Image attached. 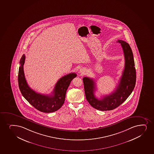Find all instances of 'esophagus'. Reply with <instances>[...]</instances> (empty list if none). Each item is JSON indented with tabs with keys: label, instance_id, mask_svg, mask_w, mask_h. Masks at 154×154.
<instances>
[{
	"label": "esophagus",
	"instance_id": "obj_1",
	"mask_svg": "<svg viewBox=\"0 0 154 154\" xmlns=\"http://www.w3.org/2000/svg\"><path fill=\"white\" fill-rule=\"evenodd\" d=\"M85 72H86V69H85V68H82V69H80V72L82 74V75L85 74Z\"/></svg>",
	"mask_w": 154,
	"mask_h": 154
}]
</instances>
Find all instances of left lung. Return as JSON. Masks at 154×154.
Masks as SVG:
<instances>
[{"label": "left lung", "mask_w": 154, "mask_h": 154, "mask_svg": "<svg viewBox=\"0 0 154 154\" xmlns=\"http://www.w3.org/2000/svg\"><path fill=\"white\" fill-rule=\"evenodd\" d=\"M116 42L121 44L123 48L125 67L116 90L99 100L94 95L96 86L94 79L87 77L83 78L86 99L92 107L99 110H112L119 107L128 97L136 85V69L131 47L122 40H118Z\"/></svg>", "instance_id": "obj_1"}]
</instances>
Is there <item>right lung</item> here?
<instances>
[{"instance_id":"add662e5","label":"right lung","mask_w":154,"mask_h":154,"mask_svg":"<svg viewBox=\"0 0 154 154\" xmlns=\"http://www.w3.org/2000/svg\"><path fill=\"white\" fill-rule=\"evenodd\" d=\"M25 60V56L23 54L20 61L18 75V86L22 95L35 108L41 112L50 113L59 110L63 105L66 92L71 81L77 76L76 74L72 72L60 78L51 95L40 94L28 85L24 75Z\"/></svg>"}]
</instances>
